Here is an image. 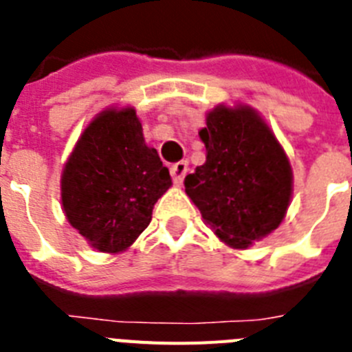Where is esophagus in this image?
<instances>
[{"mask_svg":"<svg viewBox=\"0 0 352 352\" xmlns=\"http://www.w3.org/2000/svg\"><path fill=\"white\" fill-rule=\"evenodd\" d=\"M186 173H188V164H186L185 160L178 162V164H174V166H170V176H173V182L174 185L179 186L183 183V179H185Z\"/></svg>","mask_w":352,"mask_h":352,"instance_id":"34e87169","label":"esophagus"}]
</instances>
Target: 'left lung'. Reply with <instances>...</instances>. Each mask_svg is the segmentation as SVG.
<instances>
[{
    "mask_svg": "<svg viewBox=\"0 0 352 352\" xmlns=\"http://www.w3.org/2000/svg\"><path fill=\"white\" fill-rule=\"evenodd\" d=\"M206 162L185 178V192L220 241L247 250L285 219L292 169L284 148L256 109L219 104L199 130Z\"/></svg>",
    "mask_w": 352,
    "mask_h": 352,
    "instance_id": "left-lung-1",
    "label": "left lung"
}]
</instances>
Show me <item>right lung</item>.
<instances>
[{
    "label": "right lung",
    "instance_id": "right-lung-1",
    "mask_svg": "<svg viewBox=\"0 0 352 352\" xmlns=\"http://www.w3.org/2000/svg\"><path fill=\"white\" fill-rule=\"evenodd\" d=\"M173 185L157 149L142 135L135 109L107 107L84 129L61 173V206L93 248L120 254L151 222Z\"/></svg>",
    "mask_w": 352,
    "mask_h": 352
}]
</instances>
